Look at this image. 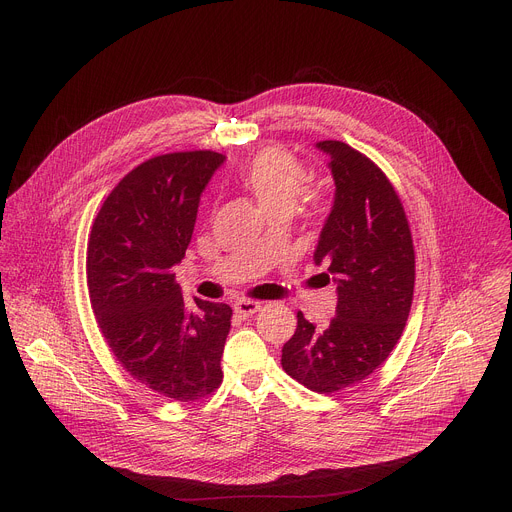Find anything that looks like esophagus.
<instances>
[{
  "mask_svg": "<svg viewBox=\"0 0 512 512\" xmlns=\"http://www.w3.org/2000/svg\"><path fill=\"white\" fill-rule=\"evenodd\" d=\"M261 310V304L259 302H251V300H239L235 304V314L239 318H251L253 314H257Z\"/></svg>",
  "mask_w": 512,
  "mask_h": 512,
  "instance_id": "obj_1",
  "label": "esophagus"
}]
</instances>
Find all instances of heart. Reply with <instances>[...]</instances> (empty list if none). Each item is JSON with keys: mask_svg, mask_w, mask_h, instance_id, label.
<instances>
[{"mask_svg": "<svg viewBox=\"0 0 512 512\" xmlns=\"http://www.w3.org/2000/svg\"><path fill=\"white\" fill-rule=\"evenodd\" d=\"M308 168L304 162L281 145H267L259 150L239 172L241 184L267 208V212H289L298 196L318 206L322 194L318 190L301 192L308 182Z\"/></svg>", "mask_w": 512, "mask_h": 512, "instance_id": "1", "label": "heart"}]
</instances>
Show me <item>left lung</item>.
Returning a JSON list of instances; mask_svg holds the SVG:
<instances>
[{
  "instance_id": "obj_1",
  "label": "left lung",
  "mask_w": 512,
  "mask_h": 512,
  "mask_svg": "<svg viewBox=\"0 0 512 512\" xmlns=\"http://www.w3.org/2000/svg\"><path fill=\"white\" fill-rule=\"evenodd\" d=\"M318 148L330 156L336 194L314 261L328 265L338 283L336 316L320 330L298 312L281 367L328 395L373 375L395 348L413 302L415 251L385 172L344 141L326 139Z\"/></svg>"
}]
</instances>
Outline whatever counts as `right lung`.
<instances>
[{
	"mask_svg": "<svg viewBox=\"0 0 512 512\" xmlns=\"http://www.w3.org/2000/svg\"><path fill=\"white\" fill-rule=\"evenodd\" d=\"M223 160L210 150L145 160L111 190L89 233V300L107 346L137 383L182 403L223 383L233 310L198 298L190 308L174 273Z\"/></svg>",
	"mask_w": 512,
	"mask_h": 512,
	"instance_id": "1",
	"label": "right lung"
}]
</instances>
